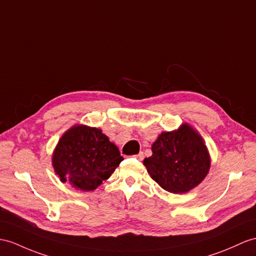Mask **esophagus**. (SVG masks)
<instances>
[{
	"instance_id": "esophagus-1",
	"label": "esophagus",
	"mask_w": 256,
	"mask_h": 256,
	"mask_svg": "<svg viewBox=\"0 0 256 256\" xmlns=\"http://www.w3.org/2000/svg\"><path fill=\"white\" fill-rule=\"evenodd\" d=\"M134 158H138L139 160H142L143 158H144V155H143V153H142V152H140L139 154L134 155Z\"/></svg>"
}]
</instances>
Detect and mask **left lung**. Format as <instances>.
I'll use <instances>...</instances> for the list:
<instances>
[{"instance_id":"8db88e82","label":"left lung","mask_w":256,"mask_h":256,"mask_svg":"<svg viewBox=\"0 0 256 256\" xmlns=\"http://www.w3.org/2000/svg\"><path fill=\"white\" fill-rule=\"evenodd\" d=\"M143 164L153 180L172 193H186L206 177L210 158L202 136L189 124L162 132Z\"/></svg>"}]
</instances>
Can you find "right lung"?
I'll return each instance as SVG.
<instances>
[{
    "mask_svg": "<svg viewBox=\"0 0 256 256\" xmlns=\"http://www.w3.org/2000/svg\"><path fill=\"white\" fill-rule=\"evenodd\" d=\"M122 160L120 150L101 129L74 124L60 139L52 164L62 182L92 191L110 177Z\"/></svg>",
    "mask_w": 256,
    "mask_h": 256,
    "instance_id": "obj_1",
    "label": "right lung"
}]
</instances>
